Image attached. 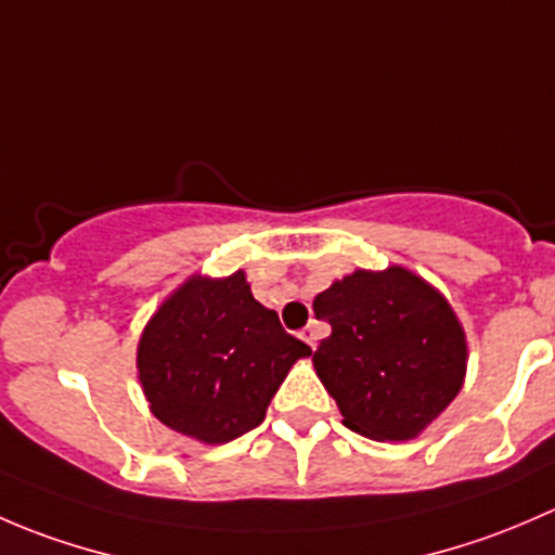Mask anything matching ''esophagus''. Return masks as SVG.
<instances>
[{
	"label": "esophagus",
	"mask_w": 555,
	"mask_h": 555,
	"mask_svg": "<svg viewBox=\"0 0 555 555\" xmlns=\"http://www.w3.org/2000/svg\"><path fill=\"white\" fill-rule=\"evenodd\" d=\"M300 338H304L306 344L311 346V349H317V327H313V324H309V327L300 330Z\"/></svg>",
	"instance_id": "1"
}]
</instances>
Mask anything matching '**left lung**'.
I'll return each mask as SVG.
<instances>
[{
    "label": "left lung",
    "instance_id": "1",
    "mask_svg": "<svg viewBox=\"0 0 555 555\" xmlns=\"http://www.w3.org/2000/svg\"><path fill=\"white\" fill-rule=\"evenodd\" d=\"M333 333L313 371L344 424L371 440H413L467 376V335L438 287L402 266L357 268L313 298Z\"/></svg>",
    "mask_w": 555,
    "mask_h": 555
}]
</instances>
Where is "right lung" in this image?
I'll list each match as a JSON object with an SVG mask.
<instances>
[{
    "mask_svg": "<svg viewBox=\"0 0 555 555\" xmlns=\"http://www.w3.org/2000/svg\"><path fill=\"white\" fill-rule=\"evenodd\" d=\"M309 354L251 298L238 268L220 279L193 273L173 289L139 335L137 373L160 424L222 446L266 418L289 367Z\"/></svg>",
    "mask_w": 555,
    "mask_h": 555,
    "instance_id": "right-lung-1",
    "label": "right lung"
}]
</instances>
